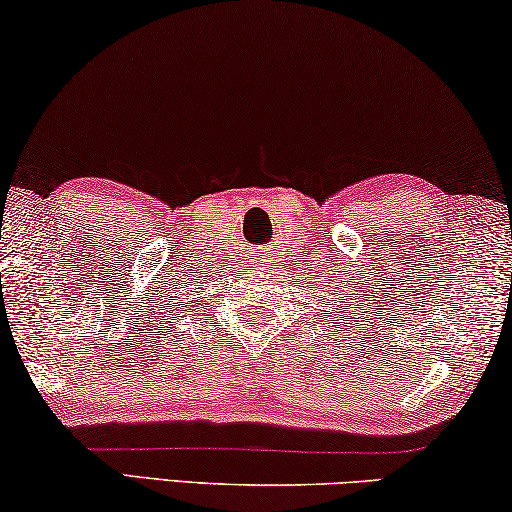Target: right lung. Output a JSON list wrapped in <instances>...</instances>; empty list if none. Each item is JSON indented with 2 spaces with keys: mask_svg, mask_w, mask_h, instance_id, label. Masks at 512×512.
<instances>
[{
  "mask_svg": "<svg viewBox=\"0 0 512 512\" xmlns=\"http://www.w3.org/2000/svg\"><path fill=\"white\" fill-rule=\"evenodd\" d=\"M182 312H184V310H182Z\"/></svg>",
  "mask_w": 512,
  "mask_h": 512,
  "instance_id": "1",
  "label": "right lung"
}]
</instances>
